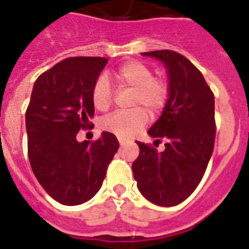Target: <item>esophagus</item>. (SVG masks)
<instances>
[{"instance_id": "34e87169", "label": "esophagus", "mask_w": 249, "mask_h": 249, "mask_svg": "<svg viewBox=\"0 0 249 249\" xmlns=\"http://www.w3.org/2000/svg\"><path fill=\"white\" fill-rule=\"evenodd\" d=\"M118 141H120V145H121V146H124V145H126V141H124V140L120 139V140H118Z\"/></svg>"}]
</instances>
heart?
Returning a JSON list of instances; mask_svg holds the SVG:
<instances>
[{
	"mask_svg": "<svg viewBox=\"0 0 249 249\" xmlns=\"http://www.w3.org/2000/svg\"><path fill=\"white\" fill-rule=\"evenodd\" d=\"M114 79L123 87L135 89L132 106L145 107L151 113H156L165 106L167 99V86L161 79L152 76V70L140 61H127L114 71ZM94 107L106 110L112 102V92L108 80L101 76L92 90ZM148 121L143 108H136L129 112H116L102 121V127L121 139H131L140 132Z\"/></svg>",
	"mask_w": 249,
	"mask_h": 249,
	"instance_id": "heart-1",
	"label": "heart"
}]
</instances>
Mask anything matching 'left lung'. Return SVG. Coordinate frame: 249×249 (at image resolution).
<instances>
[{
  "label": "left lung",
  "mask_w": 249,
  "mask_h": 249,
  "mask_svg": "<svg viewBox=\"0 0 249 249\" xmlns=\"http://www.w3.org/2000/svg\"><path fill=\"white\" fill-rule=\"evenodd\" d=\"M166 68L167 99L159 120L148 129L165 150L137 142L140 155L132 171L140 193L160 207L184 201L199 185L215 140L214 95L190 60L171 50L142 53ZM154 142V143H155Z\"/></svg>",
  "instance_id": "1"
}]
</instances>
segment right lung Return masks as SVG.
Listing matches in <instances>:
<instances>
[{"label": "right lung", "instance_id": "right-lung-1", "mask_svg": "<svg viewBox=\"0 0 249 249\" xmlns=\"http://www.w3.org/2000/svg\"><path fill=\"white\" fill-rule=\"evenodd\" d=\"M106 58H68L36 79L26 110L29 160L34 175L63 205L90 200L101 189L118 140L102 132L94 142L76 140L94 116L92 90Z\"/></svg>", "mask_w": 249, "mask_h": 249}]
</instances>
